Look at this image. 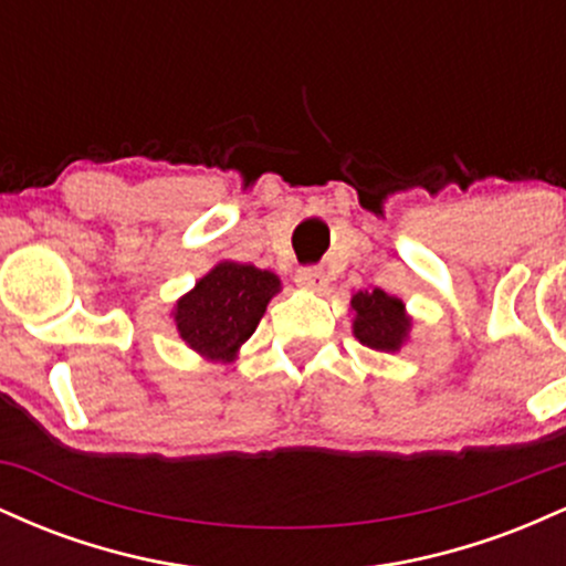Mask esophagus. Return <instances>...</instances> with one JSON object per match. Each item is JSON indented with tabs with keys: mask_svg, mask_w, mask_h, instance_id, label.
Here are the masks:
<instances>
[{
	"mask_svg": "<svg viewBox=\"0 0 566 566\" xmlns=\"http://www.w3.org/2000/svg\"><path fill=\"white\" fill-rule=\"evenodd\" d=\"M295 282L305 290H324V287H327V276H324V271L319 269V265H303V269H297Z\"/></svg>",
	"mask_w": 566,
	"mask_h": 566,
	"instance_id": "obj_1",
	"label": "esophagus"
}]
</instances>
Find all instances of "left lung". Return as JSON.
<instances>
[{"mask_svg":"<svg viewBox=\"0 0 566 566\" xmlns=\"http://www.w3.org/2000/svg\"><path fill=\"white\" fill-rule=\"evenodd\" d=\"M354 311V335L361 346L375 350H399L407 340L412 319L407 316L405 303L375 287L373 292L359 290L350 297Z\"/></svg>","mask_w":566,"mask_h":566,"instance_id":"left-lung-1","label":"left lung"}]
</instances>
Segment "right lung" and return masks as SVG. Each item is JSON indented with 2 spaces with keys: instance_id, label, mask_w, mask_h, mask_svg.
<instances>
[{
  "instance_id": "add662e5",
  "label": "right lung",
  "mask_w": 566,
  "mask_h": 566,
  "mask_svg": "<svg viewBox=\"0 0 566 566\" xmlns=\"http://www.w3.org/2000/svg\"><path fill=\"white\" fill-rule=\"evenodd\" d=\"M279 287V276L271 271L223 261L175 303V327L199 356L231 361L239 346L255 333Z\"/></svg>"
}]
</instances>
